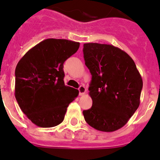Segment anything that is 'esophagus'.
I'll return each instance as SVG.
<instances>
[{"label": "esophagus", "instance_id": "obj_1", "mask_svg": "<svg viewBox=\"0 0 160 160\" xmlns=\"http://www.w3.org/2000/svg\"><path fill=\"white\" fill-rule=\"evenodd\" d=\"M78 90H79V94H80V96H82L86 91V87H85L84 86H80V87H79Z\"/></svg>", "mask_w": 160, "mask_h": 160}]
</instances>
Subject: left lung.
<instances>
[{
  "label": "left lung",
  "instance_id": "8db88e82",
  "mask_svg": "<svg viewBox=\"0 0 160 160\" xmlns=\"http://www.w3.org/2000/svg\"><path fill=\"white\" fill-rule=\"evenodd\" d=\"M82 51L92 76L88 88L92 106L82 112L85 120L98 131L118 130L138 108L142 77L132 58L120 48L88 43Z\"/></svg>",
  "mask_w": 160,
  "mask_h": 160
}]
</instances>
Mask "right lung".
<instances>
[{
	"mask_svg": "<svg viewBox=\"0 0 160 160\" xmlns=\"http://www.w3.org/2000/svg\"><path fill=\"white\" fill-rule=\"evenodd\" d=\"M80 43L48 38L29 49L15 68V95L20 108L34 124L51 128L64 120L78 89L64 83L63 63Z\"/></svg>",
	"mask_w": 160,
	"mask_h": 160,
	"instance_id": "1",
	"label": "right lung"
}]
</instances>
